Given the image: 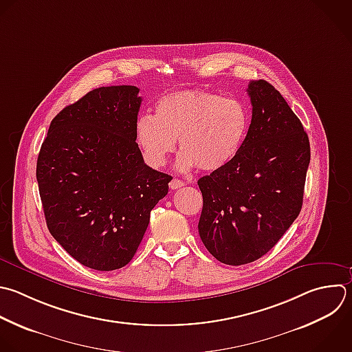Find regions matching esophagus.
Returning a JSON list of instances; mask_svg holds the SVG:
<instances>
[{
    "instance_id": "esophagus-1",
    "label": "esophagus",
    "mask_w": 352,
    "mask_h": 352,
    "mask_svg": "<svg viewBox=\"0 0 352 352\" xmlns=\"http://www.w3.org/2000/svg\"><path fill=\"white\" fill-rule=\"evenodd\" d=\"M183 186H184V183H183L182 180H179V179H172L170 183H169L170 190H177V188H180V187H183Z\"/></svg>"
}]
</instances>
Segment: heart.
Listing matches in <instances>:
<instances>
[{
    "label": "heart",
    "mask_w": 352,
    "mask_h": 352,
    "mask_svg": "<svg viewBox=\"0 0 352 352\" xmlns=\"http://www.w3.org/2000/svg\"><path fill=\"white\" fill-rule=\"evenodd\" d=\"M249 124V109L238 99L208 91H177L157 102L155 117L138 118L135 139L150 166H162L179 139L183 151L179 169L198 166L214 172L236 158Z\"/></svg>",
    "instance_id": "1"
}]
</instances>
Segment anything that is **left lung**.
I'll list each match as a JSON object with an SVG mask.
<instances>
[{
  "instance_id": "left-lung-1",
  "label": "left lung",
  "mask_w": 352,
  "mask_h": 352,
  "mask_svg": "<svg viewBox=\"0 0 352 352\" xmlns=\"http://www.w3.org/2000/svg\"><path fill=\"white\" fill-rule=\"evenodd\" d=\"M252 121L236 158L198 180L199 236L228 265L264 256L301 210L309 140L282 95L267 81L248 87Z\"/></svg>"
}]
</instances>
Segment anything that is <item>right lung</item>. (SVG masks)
<instances>
[{
    "label": "right lung",
    "mask_w": 352,
    "mask_h": 352,
    "mask_svg": "<svg viewBox=\"0 0 352 352\" xmlns=\"http://www.w3.org/2000/svg\"><path fill=\"white\" fill-rule=\"evenodd\" d=\"M142 98L102 87L51 122L37 182L52 236L82 265L113 271L135 256L172 176L144 164L135 139Z\"/></svg>",
    "instance_id": "1"
}]
</instances>
